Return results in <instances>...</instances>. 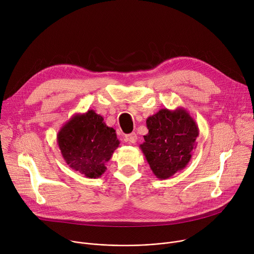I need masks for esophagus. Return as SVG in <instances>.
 <instances>
[{
    "label": "esophagus",
    "mask_w": 254,
    "mask_h": 254,
    "mask_svg": "<svg viewBox=\"0 0 254 254\" xmlns=\"http://www.w3.org/2000/svg\"><path fill=\"white\" fill-rule=\"evenodd\" d=\"M136 139H137V136H136L135 132H131V133L126 135V141L128 144H134L136 142Z\"/></svg>",
    "instance_id": "esophagus-1"
}]
</instances>
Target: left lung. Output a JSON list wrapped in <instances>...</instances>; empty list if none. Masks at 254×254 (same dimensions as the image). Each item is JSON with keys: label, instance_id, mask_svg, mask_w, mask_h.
<instances>
[{"label": "left lung", "instance_id": "1", "mask_svg": "<svg viewBox=\"0 0 254 254\" xmlns=\"http://www.w3.org/2000/svg\"><path fill=\"white\" fill-rule=\"evenodd\" d=\"M149 132L140 149L154 175L167 179L186 168L196 148L199 130L183 107L160 109L146 121Z\"/></svg>", "mask_w": 254, "mask_h": 254}]
</instances>
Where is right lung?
Listing matches in <instances>:
<instances>
[{
	"label": "right lung",
	"instance_id": "right-lung-1",
	"mask_svg": "<svg viewBox=\"0 0 254 254\" xmlns=\"http://www.w3.org/2000/svg\"><path fill=\"white\" fill-rule=\"evenodd\" d=\"M58 145L65 163L87 178H98L120 146L117 133L94 110L76 113L59 130Z\"/></svg>",
	"mask_w": 254,
	"mask_h": 254
}]
</instances>
